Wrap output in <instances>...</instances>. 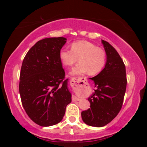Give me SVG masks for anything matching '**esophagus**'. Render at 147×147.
Here are the masks:
<instances>
[{
  "label": "esophagus",
  "mask_w": 147,
  "mask_h": 147,
  "mask_svg": "<svg viewBox=\"0 0 147 147\" xmlns=\"http://www.w3.org/2000/svg\"><path fill=\"white\" fill-rule=\"evenodd\" d=\"M78 78H77V77H74V78H72L71 80V84H78ZM72 100L73 101H79L80 100V98H77L76 96H73V97H72Z\"/></svg>",
  "instance_id": "1"
}]
</instances>
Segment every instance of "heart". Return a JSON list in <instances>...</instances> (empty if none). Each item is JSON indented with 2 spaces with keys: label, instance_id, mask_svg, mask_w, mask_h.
Segmentation results:
<instances>
[{
  "label": "heart",
  "instance_id": "heart-1",
  "mask_svg": "<svg viewBox=\"0 0 147 147\" xmlns=\"http://www.w3.org/2000/svg\"><path fill=\"white\" fill-rule=\"evenodd\" d=\"M71 49H61L59 56L61 63L67 67L73 65L79 58L80 63L74 67L71 74L78 75L88 72L89 74L94 75L102 70L106 61L104 49L86 40L73 42Z\"/></svg>",
  "mask_w": 147,
  "mask_h": 147
}]
</instances>
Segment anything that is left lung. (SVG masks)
I'll list each match as a JSON object with an SVG mask.
<instances>
[{
	"label": "left lung",
	"instance_id": "obj_1",
	"mask_svg": "<svg viewBox=\"0 0 147 147\" xmlns=\"http://www.w3.org/2000/svg\"><path fill=\"white\" fill-rule=\"evenodd\" d=\"M107 61L105 67L91 79L96 89L88 98L90 108L81 113L88 125L102 127L113 120L122 108L126 92V67L116 50L108 42L102 40Z\"/></svg>",
	"mask_w": 147,
	"mask_h": 147
}]
</instances>
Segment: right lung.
I'll list each match as a JSON object with an SVG mask.
<instances>
[{
    "label": "right lung",
    "instance_id": "1",
    "mask_svg": "<svg viewBox=\"0 0 147 147\" xmlns=\"http://www.w3.org/2000/svg\"><path fill=\"white\" fill-rule=\"evenodd\" d=\"M66 40L62 37L41 39L29 50L22 63L19 86L22 104L39 126L59 123L71 102L59 56Z\"/></svg>",
    "mask_w": 147,
    "mask_h": 147
}]
</instances>
